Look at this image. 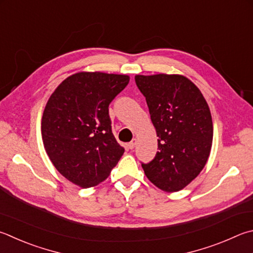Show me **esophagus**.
<instances>
[{"label":"esophagus","mask_w":253,"mask_h":253,"mask_svg":"<svg viewBox=\"0 0 253 253\" xmlns=\"http://www.w3.org/2000/svg\"><path fill=\"white\" fill-rule=\"evenodd\" d=\"M136 139H132L130 142H128V145H127V147L129 149H134L135 148V146H136Z\"/></svg>","instance_id":"34e87169"}]
</instances>
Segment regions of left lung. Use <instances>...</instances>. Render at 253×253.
I'll return each instance as SVG.
<instances>
[{
  "instance_id": "obj_1",
  "label": "left lung",
  "mask_w": 253,
  "mask_h": 253,
  "mask_svg": "<svg viewBox=\"0 0 253 253\" xmlns=\"http://www.w3.org/2000/svg\"><path fill=\"white\" fill-rule=\"evenodd\" d=\"M158 137V151L141 164L147 178L167 192L181 190L203 170L212 145L210 109L198 87L182 75H136Z\"/></svg>"
}]
</instances>
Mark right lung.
<instances>
[{"label":"right lung","instance_id":"right-lung-1","mask_svg":"<svg viewBox=\"0 0 253 253\" xmlns=\"http://www.w3.org/2000/svg\"><path fill=\"white\" fill-rule=\"evenodd\" d=\"M129 76L81 72L50 95L42 117V138L59 173L82 188L104 181L125 149L115 139L108 106Z\"/></svg>","mask_w":253,"mask_h":253}]
</instances>
